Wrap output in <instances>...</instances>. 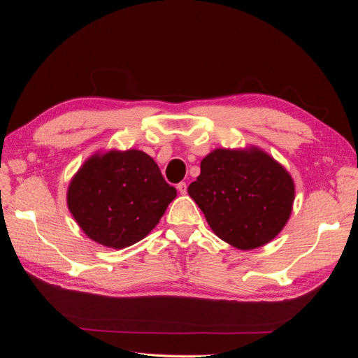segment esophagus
Returning <instances> with one entry per match:
<instances>
[{"label":"esophagus","instance_id":"obj_1","mask_svg":"<svg viewBox=\"0 0 358 358\" xmlns=\"http://www.w3.org/2000/svg\"><path fill=\"white\" fill-rule=\"evenodd\" d=\"M178 191L182 194V196H185L187 191H188V185H187V183H185V182L178 183Z\"/></svg>","mask_w":358,"mask_h":358}]
</instances>
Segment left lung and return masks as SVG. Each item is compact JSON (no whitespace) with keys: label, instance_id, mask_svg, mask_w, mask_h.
<instances>
[{"label":"left lung","instance_id":"8db88e82","mask_svg":"<svg viewBox=\"0 0 358 358\" xmlns=\"http://www.w3.org/2000/svg\"><path fill=\"white\" fill-rule=\"evenodd\" d=\"M188 194L221 241L249 251L282 231L296 187L288 170L258 146L218 148L201 159Z\"/></svg>","mask_w":358,"mask_h":358}]
</instances>
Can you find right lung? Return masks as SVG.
I'll return each mask as SVG.
<instances>
[{
    "mask_svg": "<svg viewBox=\"0 0 358 358\" xmlns=\"http://www.w3.org/2000/svg\"><path fill=\"white\" fill-rule=\"evenodd\" d=\"M176 189L143 150L95 152L71 178L67 206L80 230L112 249L131 246L152 231Z\"/></svg>",
    "mask_w": 358,
    "mask_h": 358,
    "instance_id": "add662e5",
    "label": "right lung"
}]
</instances>
